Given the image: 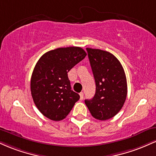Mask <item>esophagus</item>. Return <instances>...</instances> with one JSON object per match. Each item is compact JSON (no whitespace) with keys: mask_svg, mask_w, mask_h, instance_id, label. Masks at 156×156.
<instances>
[{"mask_svg":"<svg viewBox=\"0 0 156 156\" xmlns=\"http://www.w3.org/2000/svg\"><path fill=\"white\" fill-rule=\"evenodd\" d=\"M79 94H80V101H82V100H83V92H80Z\"/></svg>","mask_w":156,"mask_h":156,"instance_id":"34e87169","label":"esophagus"}]
</instances>
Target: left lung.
I'll return each instance as SVG.
<instances>
[{
    "instance_id": "obj_1",
    "label": "left lung",
    "mask_w": 156,
    "mask_h": 156,
    "mask_svg": "<svg viewBox=\"0 0 156 156\" xmlns=\"http://www.w3.org/2000/svg\"><path fill=\"white\" fill-rule=\"evenodd\" d=\"M96 84V92L85 103L93 117L106 120L116 115L124 105L128 87L119 61L109 52L87 48Z\"/></svg>"
}]
</instances>
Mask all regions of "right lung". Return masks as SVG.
I'll return each mask as SVG.
<instances>
[{
    "label": "right lung",
    "instance_id": "add662e5",
    "mask_svg": "<svg viewBox=\"0 0 156 156\" xmlns=\"http://www.w3.org/2000/svg\"><path fill=\"white\" fill-rule=\"evenodd\" d=\"M87 55L79 47L59 48L41 56L31 79V92L36 106L48 119L60 121L80 99L71 89L68 72Z\"/></svg>",
    "mask_w": 156,
    "mask_h": 156
}]
</instances>
